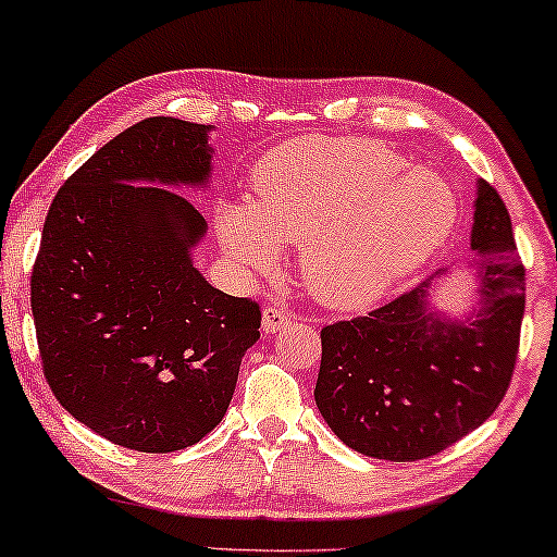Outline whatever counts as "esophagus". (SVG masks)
Here are the masks:
<instances>
[{"mask_svg": "<svg viewBox=\"0 0 557 557\" xmlns=\"http://www.w3.org/2000/svg\"><path fill=\"white\" fill-rule=\"evenodd\" d=\"M289 320H293V314H289L285 307H277V305L264 307V312H262V332H268V334L277 332V330H282V326H287Z\"/></svg>", "mask_w": 557, "mask_h": 557, "instance_id": "obj_1", "label": "esophagus"}]
</instances>
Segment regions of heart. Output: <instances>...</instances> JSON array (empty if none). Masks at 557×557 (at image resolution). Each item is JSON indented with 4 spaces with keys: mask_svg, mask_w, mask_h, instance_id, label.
Returning <instances> with one entry per match:
<instances>
[{
    "mask_svg": "<svg viewBox=\"0 0 557 557\" xmlns=\"http://www.w3.org/2000/svg\"><path fill=\"white\" fill-rule=\"evenodd\" d=\"M456 225L446 181L361 138H295L255 171L250 202H225L218 233L231 258L270 268L302 247L299 277L330 310H357L421 270Z\"/></svg>",
    "mask_w": 557,
    "mask_h": 557,
    "instance_id": "obj_1",
    "label": "heart"
}]
</instances>
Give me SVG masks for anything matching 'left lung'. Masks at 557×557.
<instances>
[{
  "instance_id": "left-lung-1",
  "label": "left lung",
  "mask_w": 557,
  "mask_h": 557,
  "mask_svg": "<svg viewBox=\"0 0 557 557\" xmlns=\"http://www.w3.org/2000/svg\"><path fill=\"white\" fill-rule=\"evenodd\" d=\"M471 268L475 305L456 317L436 310L438 277L367 317L322 330L314 401L339 441L384 461L444 451L496 411L516 367L525 310L506 202L475 181Z\"/></svg>"
}]
</instances>
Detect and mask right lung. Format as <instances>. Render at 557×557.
Masks as SVG:
<instances>
[{"mask_svg": "<svg viewBox=\"0 0 557 557\" xmlns=\"http://www.w3.org/2000/svg\"><path fill=\"white\" fill-rule=\"evenodd\" d=\"M213 126L153 116L99 148L51 202L32 272L44 376L96 434L144 454L223 421L260 307L193 264L208 223L175 188H208Z\"/></svg>", "mask_w": 557, "mask_h": 557, "instance_id": "obj_1", "label": "right lung"}]
</instances>
